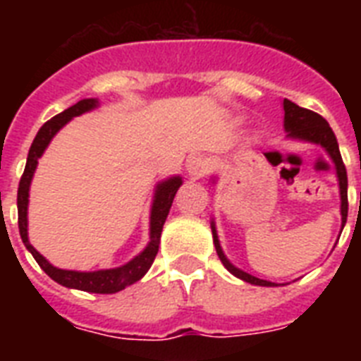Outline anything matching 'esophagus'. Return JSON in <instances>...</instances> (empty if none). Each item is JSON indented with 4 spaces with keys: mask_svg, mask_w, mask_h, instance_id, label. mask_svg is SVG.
Segmentation results:
<instances>
[{
    "mask_svg": "<svg viewBox=\"0 0 361 361\" xmlns=\"http://www.w3.org/2000/svg\"><path fill=\"white\" fill-rule=\"evenodd\" d=\"M187 172H189V176H191L192 180L204 178V176L209 172L208 159L200 157V155H197V157H191L189 161H187Z\"/></svg>",
    "mask_w": 361,
    "mask_h": 361,
    "instance_id": "obj_1",
    "label": "esophagus"
}]
</instances>
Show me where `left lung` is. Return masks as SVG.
<instances>
[{
    "mask_svg": "<svg viewBox=\"0 0 361 361\" xmlns=\"http://www.w3.org/2000/svg\"><path fill=\"white\" fill-rule=\"evenodd\" d=\"M283 109H285V129L288 130V136H294V138H302V140L314 142V144H320L324 147L326 152L330 153V157L334 159L337 169V178H339V189H341V215H343V226L347 223L348 215V197H347V169L343 164L341 153H339V146H337V138L334 135V130L328 125V121L322 118L320 114L313 112V110L302 109L298 106L296 103H292L288 99L283 101ZM212 232H214V243L215 249H217V255H219L221 262L225 266L232 275H236L240 279L251 283V285H260V286H274L271 281L258 279L255 275H249L241 269L234 268L228 260H226L225 252L221 249L219 240H217V232H215V226H212Z\"/></svg>",
    "mask_w": 361,
    "mask_h": 361,
    "instance_id": "obj_1",
    "label": "left lung"
}]
</instances>
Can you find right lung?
Listing matches in <instances>:
<instances>
[{"mask_svg":"<svg viewBox=\"0 0 361 361\" xmlns=\"http://www.w3.org/2000/svg\"><path fill=\"white\" fill-rule=\"evenodd\" d=\"M93 106H97V101H95V99L78 101V103L73 104L71 109L63 110L61 114L54 116L52 120H48L47 123L39 129L35 140H33V144H31L30 147V153H27V163H25L24 174L20 178L18 198H16V204H18V228L20 238L24 241V245L27 247V251L33 255L37 264L44 269V274H47L48 277H52L56 283H59V285L63 286H69V288L95 292V294H114V292L123 290L125 286L133 285V283H136L138 279H142V277L146 275L147 269L152 268L153 260L157 257L159 243H161L163 225L164 221H166V215H169L176 192H178V189H180L181 185V178H170L169 181H163V183L157 187V192H155V200H153L152 208V223H149V225H152V228H149V231H152V236H149L152 241H149V245H147L138 257L133 258L129 264H125L121 268L101 269V271H69V269L54 268L47 258L42 257V255H39V252L33 249V245H31L30 240H27V197H30L31 178H33V172H35L37 169V159L41 157L42 152L47 149L48 142L52 140V136L56 135L71 118L84 114L87 110H92Z\"/></svg>","mask_w":361,"mask_h":361,"instance_id":"obj_1","label":"right lung"}]
</instances>
